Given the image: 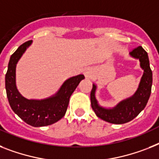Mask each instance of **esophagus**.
I'll return each mask as SVG.
<instances>
[{"instance_id": "1", "label": "esophagus", "mask_w": 159, "mask_h": 159, "mask_svg": "<svg viewBox=\"0 0 159 159\" xmlns=\"http://www.w3.org/2000/svg\"><path fill=\"white\" fill-rule=\"evenodd\" d=\"M84 74L86 78H90L92 75V70H90V69H86V70H84Z\"/></svg>"}]
</instances>
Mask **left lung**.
Wrapping results in <instances>:
<instances>
[{
    "instance_id": "8db88e82",
    "label": "left lung",
    "mask_w": 159,
    "mask_h": 159,
    "mask_svg": "<svg viewBox=\"0 0 159 159\" xmlns=\"http://www.w3.org/2000/svg\"><path fill=\"white\" fill-rule=\"evenodd\" d=\"M130 55L133 58L139 59L141 68L144 71L137 90L132 97L121 101L113 108H105L98 103L95 96L97 85L93 84L90 95L92 108L98 118L111 124H123L136 118L144 110L151 93L153 78L148 53L142 47L138 46Z\"/></svg>"
}]
</instances>
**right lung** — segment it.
Returning <instances> with one entry per match:
<instances>
[{"label":"right lung","mask_w":159,"mask_h":159,"mask_svg":"<svg viewBox=\"0 0 159 159\" xmlns=\"http://www.w3.org/2000/svg\"><path fill=\"white\" fill-rule=\"evenodd\" d=\"M32 40L25 42L11 55L6 75V89L10 106L15 114L25 123L32 127L51 125L63 117L69 100L84 75L67 79L58 91L44 99H27L18 92L16 86V66Z\"/></svg>","instance_id":"1"}]
</instances>
